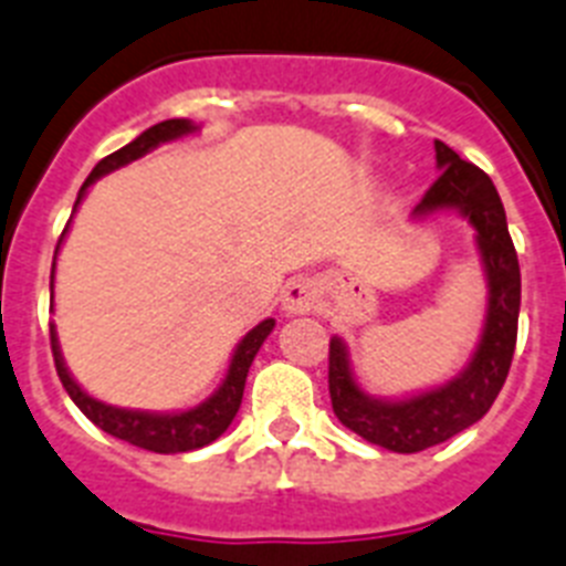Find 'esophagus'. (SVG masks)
Returning <instances> with one entry per match:
<instances>
[{
    "instance_id": "1",
    "label": "esophagus",
    "mask_w": 566,
    "mask_h": 566,
    "mask_svg": "<svg viewBox=\"0 0 566 566\" xmlns=\"http://www.w3.org/2000/svg\"><path fill=\"white\" fill-rule=\"evenodd\" d=\"M316 302L314 284L305 282V279H293V282L284 284L282 291V305L287 314H307Z\"/></svg>"
}]
</instances>
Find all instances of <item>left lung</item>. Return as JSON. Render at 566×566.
Masks as SVG:
<instances>
[{
  "instance_id": "left-lung-1",
  "label": "left lung",
  "mask_w": 566,
  "mask_h": 566,
  "mask_svg": "<svg viewBox=\"0 0 566 566\" xmlns=\"http://www.w3.org/2000/svg\"><path fill=\"white\" fill-rule=\"evenodd\" d=\"M436 163L442 174L427 188L416 214H433L442 209L465 214L468 223L476 229V247L489 275V316L474 360L444 387L412 395L407 401H378L355 384L343 339L334 337L328 348V392L334 416L366 442L395 453H418L442 444L480 421L506 384L517 343L521 264L497 188L489 174L459 159L457 150L444 142H436Z\"/></svg>"
}]
</instances>
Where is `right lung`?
Segmentation results:
<instances>
[{
  "label": "right lung",
  "instance_id": "add662e5",
  "mask_svg": "<svg viewBox=\"0 0 566 566\" xmlns=\"http://www.w3.org/2000/svg\"><path fill=\"white\" fill-rule=\"evenodd\" d=\"M197 127L188 118H168V122H159L154 127L136 136L130 145H124L116 154L104 156L95 168H92L90 179L81 186V195L75 200V209L81 203V197L86 195V188L95 182L104 174L116 171L122 165L139 159L148 150H154L156 145L163 142L179 139L186 133H195ZM66 232V229H63ZM60 247V243H57ZM52 279H54V264H52ZM273 319H264L255 328L247 334V337L238 343L235 355H232V363H229V371L220 389L211 395L209 401H203L195 410L186 412H136V410H122V407H109L104 401H95L92 395H86L84 389L77 387L69 369L63 366V355H60L57 346V334L52 328V355H54V369H57V378L63 384V389L69 392V398L77 403V410L90 418L92 424H98L104 433L116 436L122 442H130L136 448L154 450V453H186V450H197L203 444L214 442L235 418L238 407H241L243 398V384H247V371H250L252 360L259 355L261 343L268 339V334L273 331Z\"/></svg>",
  "mask_w": 566,
  "mask_h": 566
}]
</instances>
